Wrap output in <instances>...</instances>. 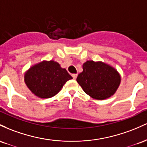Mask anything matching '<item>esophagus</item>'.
<instances>
[{"label": "esophagus", "mask_w": 147, "mask_h": 147, "mask_svg": "<svg viewBox=\"0 0 147 147\" xmlns=\"http://www.w3.org/2000/svg\"><path fill=\"white\" fill-rule=\"evenodd\" d=\"M77 76H78V74H72V77H73L74 79H76Z\"/></svg>", "instance_id": "1"}]
</instances>
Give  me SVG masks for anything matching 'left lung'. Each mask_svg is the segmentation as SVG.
<instances>
[{"mask_svg":"<svg viewBox=\"0 0 147 147\" xmlns=\"http://www.w3.org/2000/svg\"><path fill=\"white\" fill-rule=\"evenodd\" d=\"M82 73L76 81L84 92L97 100L109 98L117 90L121 77L115 69L108 65L94 61H87L82 65Z\"/></svg>","mask_w":147,"mask_h":147,"instance_id":"8db88e82","label":"left lung"}]
</instances>
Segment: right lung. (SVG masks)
I'll return each instance as SVG.
<instances>
[{"label": "right lung", "instance_id": "1", "mask_svg": "<svg viewBox=\"0 0 147 147\" xmlns=\"http://www.w3.org/2000/svg\"><path fill=\"white\" fill-rule=\"evenodd\" d=\"M65 69L57 62L44 61L33 66L25 75V82L37 96L48 98L57 94L65 82L72 79Z\"/></svg>", "mask_w": 147, "mask_h": 147}]
</instances>
